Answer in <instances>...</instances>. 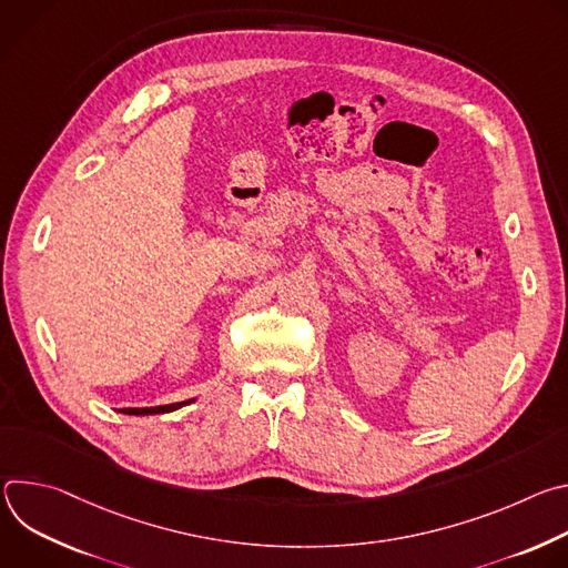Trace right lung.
<instances>
[{
    "instance_id": "right-lung-1",
    "label": "right lung",
    "mask_w": 568,
    "mask_h": 568,
    "mask_svg": "<svg viewBox=\"0 0 568 568\" xmlns=\"http://www.w3.org/2000/svg\"><path fill=\"white\" fill-rule=\"evenodd\" d=\"M193 402V399H189ZM189 402H175V404H164V407H143V409H121L123 414L128 416H150V414H169V412H175L180 407H184V404Z\"/></svg>"
}]
</instances>
